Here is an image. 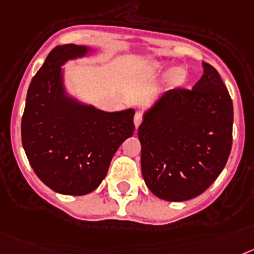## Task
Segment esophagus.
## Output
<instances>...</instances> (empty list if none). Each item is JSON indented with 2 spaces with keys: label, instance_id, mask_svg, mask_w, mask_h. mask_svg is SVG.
Segmentation results:
<instances>
[{
  "label": "esophagus",
  "instance_id": "esophagus-1",
  "mask_svg": "<svg viewBox=\"0 0 254 254\" xmlns=\"http://www.w3.org/2000/svg\"><path fill=\"white\" fill-rule=\"evenodd\" d=\"M142 120H143L142 114H140V112H136V114L134 115V125H135L136 129H138V127H139V125L142 124Z\"/></svg>",
  "mask_w": 254,
  "mask_h": 254
}]
</instances>
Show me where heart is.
<instances>
[{
    "instance_id": "heart-1",
    "label": "heart",
    "mask_w": 254,
    "mask_h": 254,
    "mask_svg": "<svg viewBox=\"0 0 254 254\" xmlns=\"http://www.w3.org/2000/svg\"><path fill=\"white\" fill-rule=\"evenodd\" d=\"M183 78H184V74H183L182 70H174L171 72V80L175 81V83H180L183 80Z\"/></svg>"
}]
</instances>
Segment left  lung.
<instances>
[{"instance_id": "obj_1", "label": "left lung", "mask_w": 254, "mask_h": 254, "mask_svg": "<svg viewBox=\"0 0 254 254\" xmlns=\"http://www.w3.org/2000/svg\"><path fill=\"white\" fill-rule=\"evenodd\" d=\"M193 89L175 88L143 115L138 130L142 175L161 199L203 193L226 165L233 144V102L217 70L203 63Z\"/></svg>"}]
</instances>
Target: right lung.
Listing matches in <instances>:
<instances>
[{"label":"right lung","instance_id":"1","mask_svg":"<svg viewBox=\"0 0 254 254\" xmlns=\"http://www.w3.org/2000/svg\"><path fill=\"white\" fill-rule=\"evenodd\" d=\"M90 51L76 45L51 51L32 79L21 119L30 166L48 188L66 195L97 189L115 152L135 130L133 109L106 112L66 93L61 66Z\"/></svg>","mask_w":254,"mask_h":254}]
</instances>
